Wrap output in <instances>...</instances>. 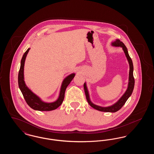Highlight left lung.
<instances>
[{
    "instance_id": "8db88e82",
    "label": "left lung",
    "mask_w": 154,
    "mask_h": 154,
    "mask_svg": "<svg viewBox=\"0 0 154 154\" xmlns=\"http://www.w3.org/2000/svg\"><path fill=\"white\" fill-rule=\"evenodd\" d=\"M111 45L114 46V47H120L122 48V50L124 52L125 56H126L127 60L128 61V63L129 64L128 85L127 89L124 94V95L122 96L118 100L117 102L115 103L114 104L110 106H108V107H102L100 106L96 105L91 102V100L90 99V96L89 94V92H88V88H87L86 82H85L84 84V91H85V94L87 102L92 107H93L96 110L100 111H103V112H115L122 108V107L124 105L125 103L127 101L128 98L132 95L133 89H134V79L133 77V65L132 59L131 58V57L128 54V49H127L126 47L119 39H117L116 41L112 42Z\"/></svg>"
}]
</instances>
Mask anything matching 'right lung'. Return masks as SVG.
Returning <instances> with one entry per match:
<instances>
[{
  "label": "right lung",
  "mask_w": 154,
  "mask_h": 154,
  "mask_svg": "<svg viewBox=\"0 0 154 154\" xmlns=\"http://www.w3.org/2000/svg\"><path fill=\"white\" fill-rule=\"evenodd\" d=\"M30 49L29 48L26 51L23 55L21 61V66L20 69V71L18 73V86L20 89L23 97L28 104L30 107L32 109L37 111H48L51 110H55L59 107L61 104L63 102L64 97H65V91L69 84L73 79L75 73L70 74L67 75L66 78L63 80L61 87L60 89V92L57 100L53 102H45L43 101L38 96L34 94L29 88H28L24 81V65L26 57L27 54Z\"/></svg>",
  "instance_id": "1"
}]
</instances>
